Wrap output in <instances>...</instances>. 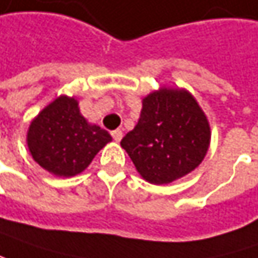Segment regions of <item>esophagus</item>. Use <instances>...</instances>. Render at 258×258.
Segmentation results:
<instances>
[{"label":"esophagus","instance_id":"obj_1","mask_svg":"<svg viewBox=\"0 0 258 258\" xmlns=\"http://www.w3.org/2000/svg\"><path fill=\"white\" fill-rule=\"evenodd\" d=\"M111 136H112V139H114L115 142L118 143V142H121V139H122V131H121V130H114V131L111 133Z\"/></svg>","mask_w":258,"mask_h":258}]
</instances>
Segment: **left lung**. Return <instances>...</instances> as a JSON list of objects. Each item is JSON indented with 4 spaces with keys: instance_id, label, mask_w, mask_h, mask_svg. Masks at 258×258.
<instances>
[{
    "instance_id": "obj_1",
    "label": "left lung",
    "mask_w": 258,
    "mask_h": 258,
    "mask_svg": "<svg viewBox=\"0 0 258 258\" xmlns=\"http://www.w3.org/2000/svg\"><path fill=\"white\" fill-rule=\"evenodd\" d=\"M210 144L207 116L184 89L162 87L143 99L137 125L121 140L137 172L150 184H169L194 171Z\"/></svg>"
}]
</instances>
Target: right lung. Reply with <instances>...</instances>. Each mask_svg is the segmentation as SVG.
<instances>
[{"mask_svg":"<svg viewBox=\"0 0 258 258\" xmlns=\"http://www.w3.org/2000/svg\"><path fill=\"white\" fill-rule=\"evenodd\" d=\"M112 140L106 130L89 124L74 98L59 96L30 122L27 147L43 169L56 176L80 174Z\"/></svg>","mask_w":258,"mask_h":258,"instance_id":"add662e5","label":"right lung"}]
</instances>
